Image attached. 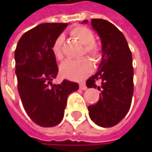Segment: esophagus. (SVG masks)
Instances as JSON below:
<instances>
[{
  "mask_svg": "<svg viewBox=\"0 0 152 152\" xmlns=\"http://www.w3.org/2000/svg\"><path fill=\"white\" fill-rule=\"evenodd\" d=\"M80 89L83 90V91H85L87 89V87H86V85L84 83H80Z\"/></svg>",
  "mask_w": 152,
  "mask_h": 152,
  "instance_id": "1",
  "label": "esophagus"
}]
</instances>
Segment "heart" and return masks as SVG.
Listing matches in <instances>:
<instances>
[{
	"instance_id": "1",
	"label": "heart",
	"mask_w": 152,
	"mask_h": 152,
	"mask_svg": "<svg viewBox=\"0 0 152 152\" xmlns=\"http://www.w3.org/2000/svg\"><path fill=\"white\" fill-rule=\"evenodd\" d=\"M71 35L82 45H83L82 54L85 53L94 61L100 58L102 48L99 43L94 41L95 36L90 28L85 26L75 27L71 31ZM63 35H59L56 37L52 45V53L57 60H61L63 58ZM60 70L62 76L69 80L82 81L92 71V64L87 58H83L80 60H68L61 65Z\"/></svg>"
}]
</instances>
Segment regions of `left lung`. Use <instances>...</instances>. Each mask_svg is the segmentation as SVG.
<instances>
[{"instance_id":"left-lung-1","label":"left lung","mask_w":152,"mask_h":152,"mask_svg":"<svg viewBox=\"0 0 152 152\" xmlns=\"http://www.w3.org/2000/svg\"><path fill=\"white\" fill-rule=\"evenodd\" d=\"M83 23H87L84 20ZM102 44V61L98 72L86 81L88 88L98 90L99 99L88 106L90 118L98 126L110 128L118 124L129 112L134 91L132 53L123 33L104 19H91Z\"/></svg>"}]
</instances>
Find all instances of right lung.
<instances>
[{"instance_id":"add662e5","label":"right lung","mask_w":152,"mask_h":152,"mask_svg":"<svg viewBox=\"0 0 152 152\" xmlns=\"http://www.w3.org/2000/svg\"><path fill=\"white\" fill-rule=\"evenodd\" d=\"M68 26L64 23H46L26 31L15 51L17 89L24 110L40 127H54L64 116L68 96L79 89L77 83L52 81L58 74L52 45Z\"/></svg>"}]
</instances>
